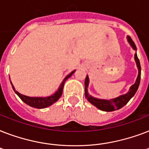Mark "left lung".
Returning <instances> with one entry per match:
<instances>
[{"label": "left lung", "mask_w": 149, "mask_h": 149, "mask_svg": "<svg viewBox=\"0 0 149 149\" xmlns=\"http://www.w3.org/2000/svg\"><path fill=\"white\" fill-rule=\"evenodd\" d=\"M127 40L130 45L132 46V48L134 51H137L136 45L134 44V42L132 41L130 36H127ZM134 60L136 63L137 67H138V70H139V73H138V77L133 85L130 87L129 91L127 93L120 95L119 97L116 98H113V99L110 100H104V99H99V98L93 97V96L90 95L88 93V86L89 83H90V79H89V77L86 75V79H85V97L87 99L91 104H92L93 106H95L97 108L100 109L103 111H116V110H119L121 107L125 106V104H127V102L129 101L130 100L132 99L135 93L139 89V84H140V79H141V65H140V62L138 58L137 53L135 52L134 54Z\"/></svg>", "instance_id": "left-lung-1"}]
</instances>
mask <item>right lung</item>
<instances>
[{"instance_id": "1", "label": "right lung", "mask_w": 149, "mask_h": 149, "mask_svg": "<svg viewBox=\"0 0 149 149\" xmlns=\"http://www.w3.org/2000/svg\"><path fill=\"white\" fill-rule=\"evenodd\" d=\"M75 71H76V70H73L72 72H70V74L67 75V76L64 78V79H63V82L61 83V84L59 85L58 90H57V91H56V93H53L52 95L49 96V97H28V96L23 95L22 93H18L17 91H15V86H13L11 81H10V84H11L13 90H14V91L15 92V93H16V94L21 98V100H22V101L24 102L25 104L29 105V106L32 107L34 108H45V107H48L51 106L52 104H53L54 103H56V102L61 97L62 93H63V86H64L65 82L66 81V79H69L70 77H72V75L74 73Z\"/></svg>"}]
</instances>
